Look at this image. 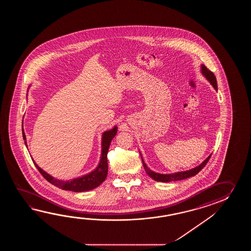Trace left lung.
<instances>
[{"label":"left lung","mask_w":251,"mask_h":251,"mask_svg":"<svg viewBox=\"0 0 251 251\" xmlns=\"http://www.w3.org/2000/svg\"><path fill=\"white\" fill-rule=\"evenodd\" d=\"M201 68H202L203 75H204V76L206 77V79L211 82V84L214 87V89L217 90V81H216V78H215V76L213 75V72H211V71H210L205 65H203V64L201 65ZM211 155L209 156L206 160L203 161V163H201L198 167H196L195 169H192V170H190V171L176 172V173H173V174H159V173L153 172V171H151L149 168L147 167V165L144 163V160H143V159H142V160H143L144 170H145L146 173H147L152 179H154L156 181L170 182L186 179L187 177H190V176L197 175L198 172L201 171L203 167L207 164L209 159L211 158Z\"/></svg>","instance_id":"left-lung-1"}]
</instances>
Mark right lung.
<instances>
[{
  "label": "right lung",
  "mask_w": 251,
  "mask_h": 251,
  "mask_svg": "<svg viewBox=\"0 0 251 251\" xmlns=\"http://www.w3.org/2000/svg\"><path fill=\"white\" fill-rule=\"evenodd\" d=\"M117 130L118 128H113L109 131H107L105 133H103L102 135V151L101 158L100 164L95 169V171H92L91 173L87 174L85 176H80L75 178L71 181H63V180H58L56 178H54L52 176H50L46 171H43L42 169H40L33 160L34 164L37 167L38 171L41 173L42 175L49 183H51L53 186L59 187L61 189L64 190H69V191H74V192H83V191H88L94 189L97 187H99L102 182L106 179L107 175V151L110 143L114 138V136L117 134ZM22 135L23 139L25 140V144L27 146L26 143V135L24 133V130L22 129Z\"/></svg>",
  "instance_id": "1"
}]
</instances>
